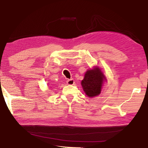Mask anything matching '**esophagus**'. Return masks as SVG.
<instances>
[{"label": "esophagus", "mask_w": 148, "mask_h": 148, "mask_svg": "<svg viewBox=\"0 0 148 148\" xmlns=\"http://www.w3.org/2000/svg\"><path fill=\"white\" fill-rule=\"evenodd\" d=\"M75 83V81L73 79H68L67 81V84H68V85H73Z\"/></svg>", "instance_id": "obj_1"}]
</instances>
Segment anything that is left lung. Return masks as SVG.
Returning <instances> with one entry per match:
<instances>
[{"label":"left lung","mask_w":148,"mask_h":148,"mask_svg":"<svg viewBox=\"0 0 148 148\" xmlns=\"http://www.w3.org/2000/svg\"><path fill=\"white\" fill-rule=\"evenodd\" d=\"M106 81L107 79L101 69L98 66H94L86 71L81 84L86 95L93 98L100 95L103 83Z\"/></svg>","instance_id":"1"}]
</instances>
